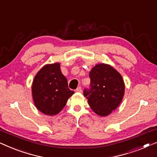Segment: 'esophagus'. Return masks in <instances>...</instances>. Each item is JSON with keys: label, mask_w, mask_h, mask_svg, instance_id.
I'll list each match as a JSON object with an SVG mask.
<instances>
[{"label": "esophagus", "mask_w": 157, "mask_h": 157, "mask_svg": "<svg viewBox=\"0 0 157 157\" xmlns=\"http://www.w3.org/2000/svg\"><path fill=\"white\" fill-rule=\"evenodd\" d=\"M76 92H79V93H81V92H82V89H81V86H78L77 89H76Z\"/></svg>", "instance_id": "obj_1"}]
</instances>
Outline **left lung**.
Here are the masks:
<instances>
[{
    "label": "left lung",
    "mask_w": 157,
    "mask_h": 157,
    "mask_svg": "<svg viewBox=\"0 0 157 157\" xmlns=\"http://www.w3.org/2000/svg\"><path fill=\"white\" fill-rule=\"evenodd\" d=\"M90 87L83 90L88 103L98 115L110 114L121 104L124 83L119 72L106 64H97L89 73Z\"/></svg>",
    "instance_id": "left-lung-1"
}]
</instances>
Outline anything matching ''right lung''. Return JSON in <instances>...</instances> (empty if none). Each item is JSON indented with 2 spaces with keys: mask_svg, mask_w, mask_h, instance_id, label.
<instances>
[{
  "mask_svg": "<svg viewBox=\"0 0 157 157\" xmlns=\"http://www.w3.org/2000/svg\"><path fill=\"white\" fill-rule=\"evenodd\" d=\"M74 94L68 89L67 79L62 74L58 63L44 66L33 81L34 104L38 110L46 115L59 113Z\"/></svg>",
  "mask_w": 157,
  "mask_h": 157,
  "instance_id": "1",
  "label": "right lung"
}]
</instances>
